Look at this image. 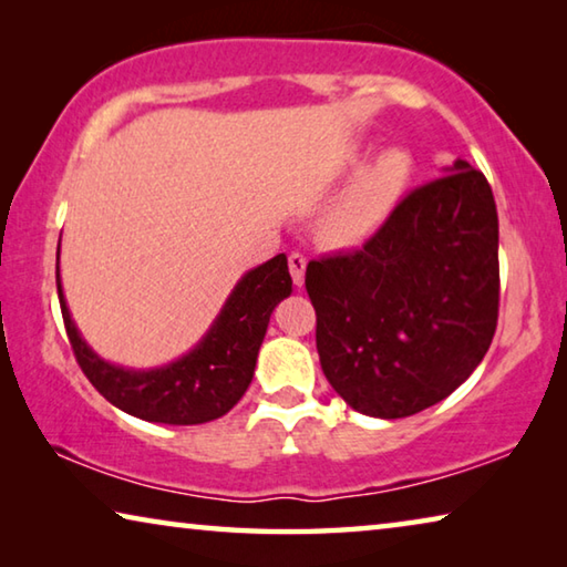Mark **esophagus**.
Here are the masks:
<instances>
[{
  "label": "esophagus",
  "instance_id": "obj_1",
  "mask_svg": "<svg viewBox=\"0 0 567 567\" xmlns=\"http://www.w3.org/2000/svg\"><path fill=\"white\" fill-rule=\"evenodd\" d=\"M287 265H290V275H292V282L297 287H302L305 282V267H307V260L300 255V252H292L290 257H287Z\"/></svg>",
  "mask_w": 567,
  "mask_h": 567
}]
</instances>
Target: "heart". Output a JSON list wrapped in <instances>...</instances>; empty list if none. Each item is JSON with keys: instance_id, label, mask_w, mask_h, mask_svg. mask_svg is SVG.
<instances>
[{"instance_id": "1", "label": "heart", "mask_w": 567, "mask_h": 567, "mask_svg": "<svg viewBox=\"0 0 567 567\" xmlns=\"http://www.w3.org/2000/svg\"><path fill=\"white\" fill-rule=\"evenodd\" d=\"M364 159H368V147H352L344 157V165L348 169H359ZM415 175L417 162L410 150H382L322 213L318 223L322 243L338 249H352L375 237L402 205Z\"/></svg>"}]
</instances>
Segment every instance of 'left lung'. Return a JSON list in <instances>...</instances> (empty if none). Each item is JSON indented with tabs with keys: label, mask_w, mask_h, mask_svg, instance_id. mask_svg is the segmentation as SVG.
Listing matches in <instances>:
<instances>
[{
	"label": "left lung",
	"mask_w": 567,
	"mask_h": 567,
	"mask_svg": "<svg viewBox=\"0 0 567 567\" xmlns=\"http://www.w3.org/2000/svg\"><path fill=\"white\" fill-rule=\"evenodd\" d=\"M324 378L352 410L395 420L445 400L497 328V209L483 172L455 159L362 249L307 265Z\"/></svg>",
	"instance_id": "obj_1"
}]
</instances>
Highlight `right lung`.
I'll return each instance as SVG.
<instances>
[{"label":"right lung","instance_id":"right-lung-1","mask_svg":"<svg viewBox=\"0 0 567 567\" xmlns=\"http://www.w3.org/2000/svg\"><path fill=\"white\" fill-rule=\"evenodd\" d=\"M290 292L287 257L277 255L243 275L215 322L189 352L162 368L132 370L102 360L84 342L66 307L56 265V295L66 338L84 375L114 408L165 425H199L223 417L237 405L252 382L270 315Z\"/></svg>","mask_w":567,"mask_h":567}]
</instances>
